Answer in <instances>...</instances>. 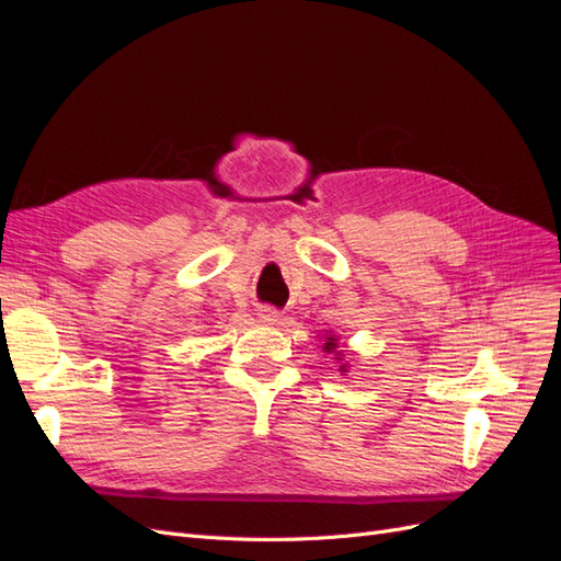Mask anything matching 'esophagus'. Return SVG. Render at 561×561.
I'll use <instances>...</instances> for the list:
<instances>
[{
  "label": "esophagus",
  "instance_id": "34e87169",
  "mask_svg": "<svg viewBox=\"0 0 561 561\" xmlns=\"http://www.w3.org/2000/svg\"><path fill=\"white\" fill-rule=\"evenodd\" d=\"M257 318H260V322H264V325H276V322L280 320V313L274 307H260Z\"/></svg>",
  "mask_w": 561,
  "mask_h": 561
}]
</instances>
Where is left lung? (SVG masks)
Listing matches in <instances>:
<instances>
[{
    "mask_svg": "<svg viewBox=\"0 0 561 561\" xmlns=\"http://www.w3.org/2000/svg\"><path fill=\"white\" fill-rule=\"evenodd\" d=\"M322 351H325V353H336V336H328L325 339V346H322ZM339 355V353H336ZM339 360H342V358H339ZM342 371H346V365H342Z\"/></svg>",
    "mask_w": 561,
    "mask_h": 561,
    "instance_id": "1",
    "label": "left lung"
}]
</instances>
